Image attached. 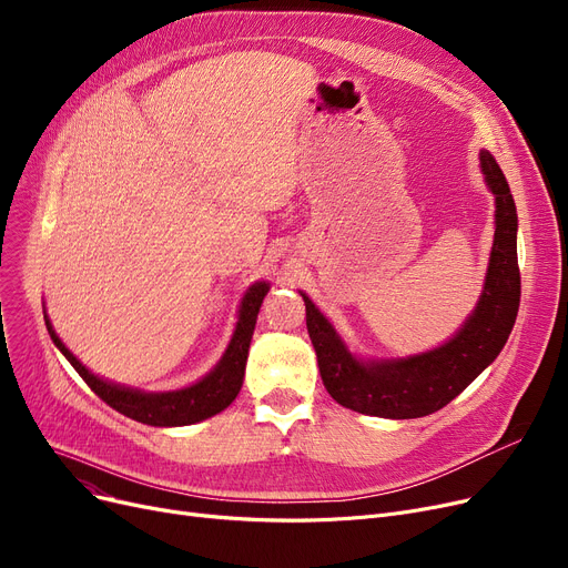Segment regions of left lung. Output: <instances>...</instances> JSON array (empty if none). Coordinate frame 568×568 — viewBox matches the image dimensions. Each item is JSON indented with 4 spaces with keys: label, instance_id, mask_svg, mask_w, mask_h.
I'll list each match as a JSON object with an SVG mask.
<instances>
[{
    "label": "left lung",
    "instance_id": "8db88e82",
    "mask_svg": "<svg viewBox=\"0 0 568 568\" xmlns=\"http://www.w3.org/2000/svg\"><path fill=\"white\" fill-rule=\"evenodd\" d=\"M479 161L495 195V239L479 302L449 341L396 359H362L300 290L322 382L338 405L382 419L428 416L465 392L509 341L520 306L518 214L509 182L488 149H481Z\"/></svg>",
    "mask_w": 568,
    "mask_h": 568
}]
</instances>
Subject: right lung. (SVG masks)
Returning a JSON list of instances; mask_svg holds the SVG:
<instances>
[{
  "instance_id": "1",
  "label": "right lung",
  "mask_w": 568,
  "mask_h": 568,
  "mask_svg": "<svg viewBox=\"0 0 568 568\" xmlns=\"http://www.w3.org/2000/svg\"><path fill=\"white\" fill-rule=\"evenodd\" d=\"M266 292H268L266 281H257L244 292L242 304H239L234 334L221 356V362L202 379L174 392H142V389H133V386L116 384L94 375L62 343V338L57 336L48 315H45V326L57 349L67 356L69 364L89 384V389H92L101 400H105L112 409L146 426H159V428L191 426L223 412L236 398V394L242 392L248 347H251L257 313Z\"/></svg>"
}]
</instances>
